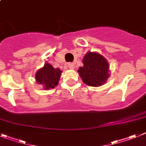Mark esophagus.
Listing matches in <instances>:
<instances>
[{
    "instance_id": "34e87169",
    "label": "esophagus",
    "mask_w": 146,
    "mask_h": 146,
    "mask_svg": "<svg viewBox=\"0 0 146 146\" xmlns=\"http://www.w3.org/2000/svg\"><path fill=\"white\" fill-rule=\"evenodd\" d=\"M68 67H69L70 69H74V68H75L74 64H73V63H69V64H68Z\"/></svg>"
}]
</instances>
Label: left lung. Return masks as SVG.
Here are the masks:
<instances>
[{"instance_id": "8db88e82", "label": "left lung", "mask_w": 146, "mask_h": 146, "mask_svg": "<svg viewBox=\"0 0 146 146\" xmlns=\"http://www.w3.org/2000/svg\"><path fill=\"white\" fill-rule=\"evenodd\" d=\"M83 67L78 70L84 84L88 86H101L110 76L109 64L105 58L98 52H88L82 59Z\"/></svg>"}]
</instances>
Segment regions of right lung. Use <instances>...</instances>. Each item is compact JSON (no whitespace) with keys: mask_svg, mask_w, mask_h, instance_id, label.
<instances>
[{"mask_svg":"<svg viewBox=\"0 0 146 146\" xmlns=\"http://www.w3.org/2000/svg\"><path fill=\"white\" fill-rule=\"evenodd\" d=\"M62 72L59 68H54L49 63H46L36 72L35 80L44 90L52 89L58 85Z\"/></svg>","mask_w":146,"mask_h":146,"instance_id":"right-lung-1","label":"right lung"}]
</instances>
